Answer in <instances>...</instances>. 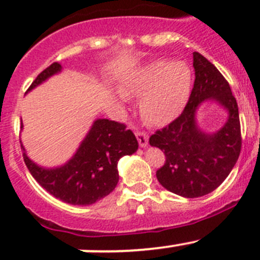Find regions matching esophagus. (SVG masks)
I'll return each instance as SVG.
<instances>
[{"instance_id": "esophagus-1", "label": "esophagus", "mask_w": 260, "mask_h": 260, "mask_svg": "<svg viewBox=\"0 0 260 260\" xmlns=\"http://www.w3.org/2000/svg\"><path fill=\"white\" fill-rule=\"evenodd\" d=\"M136 137H137L138 143H140L141 147H145L148 142V135L145 131H136Z\"/></svg>"}]
</instances>
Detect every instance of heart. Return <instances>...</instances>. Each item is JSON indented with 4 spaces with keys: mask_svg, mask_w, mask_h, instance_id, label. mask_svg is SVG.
<instances>
[{
    "mask_svg": "<svg viewBox=\"0 0 260 260\" xmlns=\"http://www.w3.org/2000/svg\"><path fill=\"white\" fill-rule=\"evenodd\" d=\"M191 74L181 62L158 60L123 85L127 98H142L141 117L148 124H165L186 103L190 92Z\"/></svg>",
    "mask_w": 260,
    "mask_h": 260,
    "instance_id": "heart-1",
    "label": "heart"
}]
</instances>
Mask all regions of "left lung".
Masks as SVG:
<instances>
[{
    "mask_svg": "<svg viewBox=\"0 0 260 260\" xmlns=\"http://www.w3.org/2000/svg\"><path fill=\"white\" fill-rule=\"evenodd\" d=\"M193 67L196 80L184 110L150 137V145L166 157L156 178L164 188L186 198L202 197L220 186L241 151L239 108L228 80L197 52ZM206 99L217 100L229 112L226 124L215 135H205L195 124V110Z\"/></svg>",
    "mask_w": 260,
    "mask_h": 260,
    "instance_id": "left-lung-1",
    "label": "left lung"
}]
</instances>
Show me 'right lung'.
Returning a JSON list of instances; mask_svg holds the SVG:
<instances>
[{
    "instance_id": "add662e5",
    "label": "right lung",
    "mask_w": 260,
    "mask_h": 260,
    "mask_svg": "<svg viewBox=\"0 0 260 260\" xmlns=\"http://www.w3.org/2000/svg\"><path fill=\"white\" fill-rule=\"evenodd\" d=\"M60 71L59 63H52L40 72L27 90ZM24 151V147H22ZM138 148L136 136L124 123L109 119L95 120L76 155L64 166L43 169L22 152L26 168L40 186L53 197L70 205H92L114 190L119 180L118 161Z\"/></svg>"
}]
</instances>
